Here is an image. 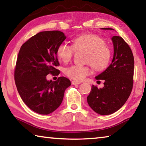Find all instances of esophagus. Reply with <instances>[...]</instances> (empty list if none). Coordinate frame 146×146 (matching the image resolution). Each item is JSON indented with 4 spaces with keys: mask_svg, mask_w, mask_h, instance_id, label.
Listing matches in <instances>:
<instances>
[{
    "mask_svg": "<svg viewBox=\"0 0 146 146\" xmlns=\"http://www.w3.org/2000/svg\"><path fill=\"white\" fill-rule=\"evenodd\" d=\"M71 84H72V85H76V84H80V82H76V81H72L71 82Z\"/></svg>",
    "mask_w": 146,
    "mask_h": 146,
    "instance_id": "esophagus-1",
    "label": "esophagus"
}]
</instances>
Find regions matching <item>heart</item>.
I'll use <instances>...</instances> for the list:
<instances>
[{
    "label": "heart",
    "instance_id": "b5f03b06",
    "mask_svg": "<svg viewBox=\"0 0 146 146\" xmlns=\"http://www.w3.org/2000/svg\"><path fill=\"white\" fill-rule=\"evenodd\" d=\"M73 46L67 42L60 44L57 48L56 55L64 63H68L72 59L76 51H84L88 53L86 63L96 70L101 71L108 67L111 56L110 49L106 46L104 39L95 35H84L73 39ZM65 74L69 78L81 81L90 73L88 66L73 65L65 69Z\"/></svg>",
    "mask_w": 146,
    "mask_h": 146
}]
</instances>
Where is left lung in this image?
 Listing matches in <instances>:
<instances>
[{
    "mask_svg": "<svg viewBox=\"0 0 146 146\" xmlns=\"http://www.w3.org/2000/svg\"><path fill=\"white\" fill-rule=\"evenodd\" d=\"M115 30L112 28H101ZM113 57L111 63L99 75L97 80H104V86L98 89L92 85L87 97L89 106L101 115L112 114L122 107L131 92L134 73V57L128 44L119 36L111 38Z\"/></svg>",
    "mask_w": 146,
    "mask_h": 146,
    "instance_id": "1",
    "label": "left lung"
}]
</instances>
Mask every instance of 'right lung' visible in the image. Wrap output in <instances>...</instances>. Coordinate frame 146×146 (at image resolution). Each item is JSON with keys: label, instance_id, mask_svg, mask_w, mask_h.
I'll return each instance as SVG.
<instances>
[{"label": "right lung", "instance_id": "1", "mask_svg": "<svg viewBox=\"0 0 146 146\" xmlns=\"http://www.w3.org/2000/svg\"><path fill=\"white\" fill-rule=\"evenodd\" d=\"M66 36L60 31H42L23 44L17 57L15 81L20 96L28 107L40 115H48L62 102L65 90L71 86L68 78L56 81L46 76L60 73L56 51Z\"/></svg>", "mask_w": 146, "mask_h": 146}]
</instances>
